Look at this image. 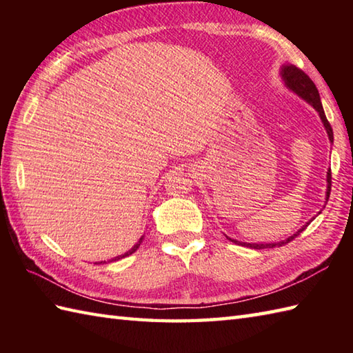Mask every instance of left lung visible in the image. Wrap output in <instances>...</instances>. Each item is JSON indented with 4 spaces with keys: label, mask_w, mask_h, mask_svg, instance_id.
I'll use <instances>...</instances> for the list:
<instances>
[{
    "label": "left lung",
    "mask_w": 353,
    "mask_h": 353,
    "mask_svg": "<svg viewBox=\"0 0 353 353\" xmlns=\"http://www.w3.org/2000/svg\"><path fill=\"white\" fill-rule=\"evenodd\" d=\"M281 76L285 81V85H287L288 89H291L292 92H296L301 99H303L305 101H308L311 106L316 109L319 112L320 115V119L321 123H323L325 129L327 132V138L331 142H334V132H332V127L331 124H329L327 118L325 115V110H323V106H321V101H320V94L317 91L316 85H314V81L308 77V74H305L301 68H297V66L294 65H283L282 66V71H281ZM331 179H332V174H331V168L327 170V190H326V200H329V194H331ZM320 214V212H319ZM312 221V220H311ZM308 221L305 224V226L302 229H299L294 235L288 236L287 239H283V241H279V243H267V244H256V243H241V241H236V239H232L228 236V239H230L232 243L235 244H239V245H245V247H250V249H256V250H261V249H273V247H281V245H285L288 244L290 241H292L296 236H299L302 234V232L308 228V224L311 223Z\"/></svg>",
    "instance_id": "8db88e82"
}]
</instances>
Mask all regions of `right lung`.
Instances as JSON below:
<instances>
[{
    "label": "right lung",
    "mask_w": 353,
    "mask_h": 353,
    "mask_svg": "<svg viewBox=\"0 0 353 353\" xmlns=\"http://www.w3.org/2000/svg\"><path fill=\"white\" fill-rule=\"evenodd\" d=\"M142 239H144V236H141V238H139V241H138L137 244H134V245L132 247V249H130L129 252H125L124 254H119V256H115L114 259H110V262H112V261H118V259H123V258H125V256H129V254H132V253H134V252H137V250H138V247H139V245H141V243H142ZM104 262H106V261H104ZM95 264H103V261H101V262H95Z\"/></svg>",
    "instance_id": "right-lung-1"
}]
</instances>
